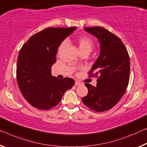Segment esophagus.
I'll return each mask as SVG.
<instances>
[{
  "label": "esophagus",
  "instance_id": "obj_1",
  "mask_svg": "<svg viewBox=\"0 0 147 147\" xmlns=\"http://www.w3.org/2000/svg\"><path fill=\"white\" fill-rule=\"evenodd\" d=\"M75 85H76V86H78V85H81V83L79 82V81H76V82H75Z\"/></svg>",
  "mask_w": 147,
  "mask_h": 147
}]
</instances>
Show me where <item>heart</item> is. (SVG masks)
<instances>
[{"instance_id": "b5f03b06", "label": "heart", "mask_w": 147, "mask_h": 147, "mask_svg": "<svg viewBox=\"0 0 147 147\" xmlns=\"http://www.w3.org/2000/svg\"><path fill=\"white\" fill-rule=\"evenodd\" d=\"M78 43L80 53L84 51H88L89 53H91L94 46L93 40L90 37H87V36H83V37L79 38ZM66 45V41H63L60 45L59 49H62Z\"/></svg>"}]
</instances>
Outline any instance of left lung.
Here are the masks:
<instances>
[{
	"instance_id": "8db88e82",
	"label": "left lung",
	"mask_w": 147,
	"mask_h": 147,
	"mask_svg": "<svg viewBox=\"0 0 147 147\" xmlns=\"http://www.w3.org/2000/svg\"><path fill=\"white\" fill-rule=\"evenodd\" d=\"M84 30L97 38L100 46L98 57L91 67L90 76H96V86L89 83L87 96L82 101L96 112L111 109L127 89L130 74L129 57L125 45L116 35L101 27L85 28Z\"/></svg>"
}]
</instances>
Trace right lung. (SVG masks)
Returning a JSON list of instances; mask_svg holds the SVG:
<instances>
[{
    "instance_id": "add662e5",
    "label": "right lung",
    "mask_w": 147,
    "mask_h": 147,
    "mask_svg": "<svg viewBox=\"0 0 147 147\" xmlns=\"http://www.w3.org/2000/svg\"><path fill=\"white\" fill-rule=\"evenodd\" d=\"M77 28H49L29 38L20 49L16 78L20 91L33 107L48 110L60 102L64 92L74 86L73 79L59 80L51 74L62 42Z\"/></svg>"
}]
</instances>
